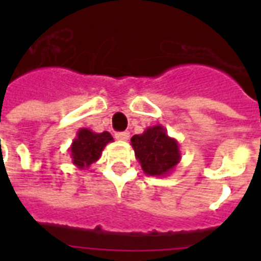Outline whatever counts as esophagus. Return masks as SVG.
Masks as SVG:
<instances>
[{"label":"esophagus","mask_w":261,"mask_h":261,"mask_svg":"<svg viewBox=\"0 0 261 261\" xmlns=\"http://www.w3.org/2000/svg\"><path fill=\"white\" fill-rule=\"evenodd\" d=\"M115 138L119 139V141H127V139L130 138V134L127 131H122V133H116Z\"/></svg>","instance_id":"1"}]
</instances>
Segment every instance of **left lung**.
I'll return each mask as SVG.
<instances>
[{
  "label": "left lung",
  "instance_id": "8db88e82",
  "mask_svg": "<svg viewBox=\"0 0 261 261\" xmlns=\"http://www.w3.org/2000/svg\"><path fill=\"white\" fill-rule=\"evenodd\" d=\"M135 159L138 160L143 173L164 177L173 172L181 160L177 139L169 137L161 124L147 127L142 134L131 138Z\"/></svg>",
  "mask_w": 261,
  "mask_h": 261
}]
</instances>
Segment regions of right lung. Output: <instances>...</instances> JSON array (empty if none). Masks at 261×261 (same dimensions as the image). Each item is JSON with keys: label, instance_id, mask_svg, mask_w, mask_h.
I'll return each mask as SVG.
<instances>
[{"label": "right lung", "instance_id": "add662e5", "mask_svg": "<svg viewBox=\"0 0 261 261\" xmlns=\"http://www.w3.org/2000/svg\"><path fill=\"white\" fill-rule=\"evenodd\" d=\"M112 141L114 138L108 131L94 133L89 128H80L69 147L71 163L79 169H87L101 157L104 147Z\"/></svg>", "mask_w": 261, "mask_h": 261}]
</instances>
